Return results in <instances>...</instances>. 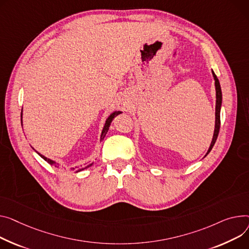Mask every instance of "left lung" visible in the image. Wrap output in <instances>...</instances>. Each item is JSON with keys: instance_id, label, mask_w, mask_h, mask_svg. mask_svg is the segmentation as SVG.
Here are the masks:
<instances>
[{"instance_id": "obj_1", "label": "left lung", "mask_w": 249, "mask_h": 249, "mask_svg": "<svg viewBox=\"0 0 249 249\" xmlns=\"http://www.w3.org/2000/svg\"><path fill=\"white\" fill-rule=\"evenodd\" d=\"M212 74H213V77H214V80H215V89H216V107H215V129H214L213 138H212L210 147L208 149L206 155L211 151V149L214 146L215 142H216L218 134H219V129H220V108H221V103H222V93H221V88H220L218 78L216 77V75L214 74L213 71H212Z\"/></svg>"}]
</instances>
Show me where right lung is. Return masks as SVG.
Returning <instances> with one entry per match:
<instances>
[{"instance_id": "obj_1", "label": "right lung", "mask_w": 249, "mask_h": 249, "mask_svg": "<svg viewBox=\"0 0 249 249\" xmlns=\"http://www.w3.org/2000/svg\"><path fill=\"white\" fill-rule=\"evenodd\" d=\"M121 112L120 111H116V112H114V113H112L109 117H108V119L106 120V123H105V126H104V128H103V131H102V134H101V140H103L104 139V137L106 136V134H107V132H108V130H109V127H110V124H111V122L113 121V119L116 117V116H117L118 114H120ZM22 114V113H21ZM38 153V152H37ZM45 161H47L49 164H51V165H55L56 163L53 161V160H50V159H48V158H46L45 156H43V155H41L40 153H38ZM91 166V164L90 165H88L87 167H90ZM72 170H75V168H73ZM81 170H83V169H80L79 171H81Z\"/></svg>"}]
</instances>
